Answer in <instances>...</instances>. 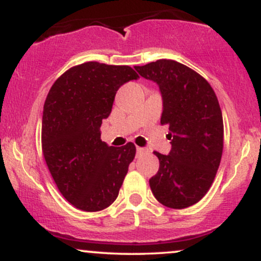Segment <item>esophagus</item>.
Instances as JSON below:
<instances>
[{
	"instance_id": "obj_1",
	"label": "esophagus",
	"mask_w": 261,
	"mask_h": 261,
	"mask_svg": "<svg viewBox=\"0 0 261 261\" xmlns=\"http://www.w3.org/2000/svg\"><path fill=\"white\" fill-rule=\"evenodd\" d=\"M136 152H137V154L141 155V154L145 153L146 149H145V148H142V147H137V148H136Z\"/></svg>"
}]
</instances>
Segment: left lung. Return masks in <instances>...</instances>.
<instances>
[{
	"instance_id": "obj_1",
	"label": "left lung",
	"mask_w": 261,
	"mask_h": 261,
	"mask_svg": "<svg viewBox=\"0 0 261 261\" xmlns=\"http://www.w3.org/2000/svg\"><path fill=\"white\" fill-rule=\"evenodd\" d=\"M143 79L160 87L161 124L169 125L168 154L149 179L155 199L170 208H185L202 199L214 181L223 151V119L210 83L188 66L157 60L135 66Z\"/></svg>"
}]
</instances>
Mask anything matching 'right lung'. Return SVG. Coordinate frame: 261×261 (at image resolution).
I'll return each mask as SVG.
<instances>
[{
	"label": "right lung",
	"instance_id": "obj_1",
	"mask_svg": "<svg viewBox=\"0 0 261 261\" xmlns=\"http://www.w3.org/2000/svg\"><path fill=\"white\" fill-rule=\"evenodd\" d=\"M137 79L130 66L85 62L60 76L45 100L44 158L62 196L82 211L112 205L134 161V143L107 145L100 126L112 113L118 89Z\"/></svg>",
	"mask_w": 261,
	"mask_h": 261
}]
</instances>
